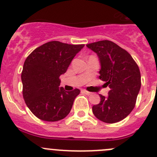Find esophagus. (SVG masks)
Wrapping results in <instances>:
<instances>
[{"label": "esophagus", "mask_w": 157, "mask_h": 157, "mask_svg": "<svg viewBox=\"0 0 157 157\" xmlns=\"http://www.w3.org/2000/svg\"><path fill=\"white\" fill-rule=\"evenodd\" d=\"M82 91H83V92H84V94H88V95H89V94H91V92H89V91H87V90H84H84H82Z\"/></svg>", "instance_id": "34e87169"}]
</instances>
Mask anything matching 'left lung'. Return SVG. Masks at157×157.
I'll list each match as a JSON object with an SVG mask.
<instances>
[{
    "instance_id": "1",
    "label": "left lung",
    "mask_w": 157,
    "mask_h": 157,
    "mask_svg": "<svg viewBox=\"0 0 157 157\" xmlns=\"http://www.w3.org/2000/svg\"><path fill=\"white\" fill-rule=\"evenodd\" d=\"M97 53L101 63L99 79L109 87L108 97L93 105L96 118L107 124L119 122L135 108L141 87V73L131 55L117 44L104 40L87 44Z\"/></svg>"
}]
</instances>
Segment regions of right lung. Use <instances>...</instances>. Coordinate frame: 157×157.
<instances>
[{"mask_svg":"<svg viewBox=\"0 0 157 157\" xmlns=\"http://www.w3.org/2000/svg\"><path fill=\"white\" fill-rule=\"evenodd\" d=\"M84 44L50 41L36 48L28 56L21 78L26 105L37 118L60 121L70 113L79 89L66 91L59 87V77L66 72L73 59Z\"/></svg>","mask_w":157,"mask_h":157,"instance_id":"1","label":"right lung"}]
</instances>
